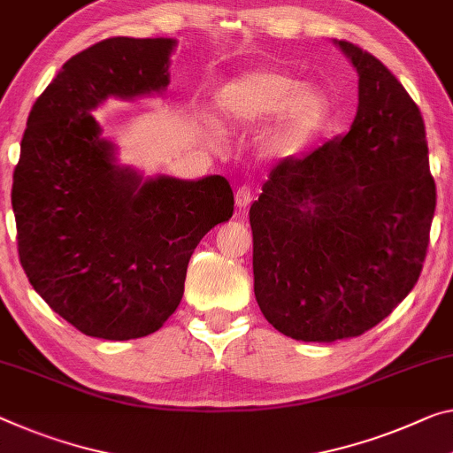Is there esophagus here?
<instances>
[{
	"instance_id": "esophagus-1",
	"label": "esophagus",
	"mask_w": 453,
	"mask_h": 453,
	"mask_svg": "<svg viewBox=\"0 0 453 453\" xmlns=\"http://www.w3.org/2000/svg\"><path fill=\"white\" fill-rule=\"evenodd\" d=\"M234 203L236 208H241V211H245V208H249V204L253 203V194H250L247 186H241L239 190L234 192Z\"/></svg>"
}]
</instances>
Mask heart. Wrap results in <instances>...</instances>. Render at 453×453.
<instances>
[{
  "label": "heart",
  "instance_id": "heart-1",
  "mask_svg": "<svg viewBox=\"0 0 453 453\" xmlns=\"http://www.w3.org/2000/svg\"><path fill=\"white\" fill-rule=\"evenodd\" d=\"M220 121L233 129L259 134V151L269 159L289 162L302 157L332 119V103L322 88L299 85L280 68H250L233 76L214 96Z\"/></svg>",
  "mask_w": 453,
  "mask_h": 453
}]
</instances>
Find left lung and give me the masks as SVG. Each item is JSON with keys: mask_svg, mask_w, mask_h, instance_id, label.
<instances>
[{"mask_svg": "<svg viewBox=\"0 0 453 453\" xmlns=\"http://www.w3.org/2000/svg\"><path fill=\"white\" fill-rule=\"evenodd\" d=\"M358 73L346 137L281 162L249 211L255 297L303 342L354 338L419 280L435 212L419 107L372 54L334 40Z\"/></svg>", "mask_w": 453, "mask_h": 453, "instance_id": "obj_1", "label": "left lung"}]
</instances>
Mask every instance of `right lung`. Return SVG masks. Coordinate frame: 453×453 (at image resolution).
Instances as JSON below:
<instances>
[{
  "instance_id": "1",
  "label": "right lung",
  "mask_w": 453,
  "mask_h": 453,
  "mask_svg": "<svg viewBox=\"0 0 453 453\" xmlns=\"http://www.w3.org/2000/svg\"><path fill=\"white\" fill-rule=\"evenodd\" d=\"M176 38H109L66 60L34 103L13 172L19 261L76 330L157 332L184 296L203 236L233 217L226 178H143L93 115L109 99L164 96Z\"/></svg>"
}]
</instances>
